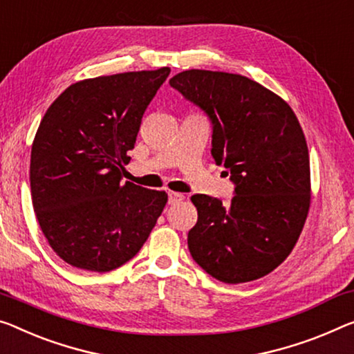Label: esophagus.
Returning a JSON list of instances; mask_svg holds the SVG:
<instances>
[{
  "instance_id": "34e87169",
  "label": "esophagus",
  "mask_w": 354,
  "mask_h": 354,
  "mask_svg": "<svg viewBox=\"0 0 354 354\" xmlns=\"http://www.w3.org/2000/svg\"><path fill=\"white\" fill-rule=\"evenodd\" d=\"M167 198H169V204L171 205H176L178 203H182L185 199V196L182 193H176V192H169L167 193Z\"/></svg>"
}]
</instances>
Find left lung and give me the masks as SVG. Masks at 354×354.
I'll return each instance as SVG.
<instances>
[{
	"mask_svg": "<svg viewBox=\"0 0 354 354\" xmlns=\"http://www.w3.org/2000/svg\"><path fill=\"white\" fill-rule=\"evenodd\" d=\"M207 113L212 156L236 185L230 204L192 196L193 259L223 283L258 280L295 248L310 207L306 136L288 102L241 74L189 69L169 80Z\"/></svg>",
	"mask_w": 354,
	"mask_h": 354,
	"instance_id": "1",
	"label": "left lung"
}]
</instances>
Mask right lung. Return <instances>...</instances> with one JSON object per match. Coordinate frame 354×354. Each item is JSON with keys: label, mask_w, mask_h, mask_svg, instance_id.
<instances>
[{"label": "right lung", "mask_w": 354, "mask_h": 354, "mask_svg": "<svg viewBox=\"0 0 354 354\" xmlns=\"http://www.w3.org/2000/svg\"><path fill=\"white\" fill-rule=\"evenodd\" d=\"M171 69L75 82L47 109L31 147L36 218L59 258L109 272L134 258L167 203L165 192L122 182L147 106Z\"/></svg>", "instance_id": "add662e5"}]
</instances>
